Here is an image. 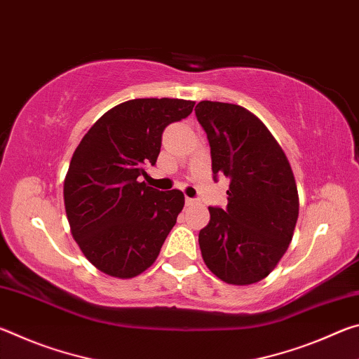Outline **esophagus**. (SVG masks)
Listing matches in <instances>:
<instances>
[{"mask_svg":"<svg viewBox=\"0 0 359 359\" xmlns=\"http://www.w3.org/2000/svg\"><path fill=\"white\" fill-rule=\"evenodd\" d=\"M185 203H187V205H194V204H198L196 199H193V198H187V199H185Z\"/></svg>","mask_w":359,"mask_h":359,"instance_id":"obj_1","label":"esophagus"}]
</instances>
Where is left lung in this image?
<instances>
[{"instance_id": "1", "label": "left lung", "mask_w": 359, "mask_h": 359, "mask_svg": "<svg viewBox=\"0 0 359 359\" xmlns=\"http://www.w3.org/2000/svg\"><path fill=\"white\" fill-rule=\"evenodd\" d=\"M208 133L212 172L229 177L228 208H209L199 248L212 274L252 285L274 271L293 239L299 196L290 161L257 115L229 102L194 107Z\"/></svg>"}]
</instances>
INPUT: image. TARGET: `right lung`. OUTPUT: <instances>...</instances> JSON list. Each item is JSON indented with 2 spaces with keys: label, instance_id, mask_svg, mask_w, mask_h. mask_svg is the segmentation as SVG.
<instances>
[{
  "label": "right lung",
  "instance_id": "add662e5",
  "mask_svg": "<svg viewBox=\"0 0 359 359\" xmlns=\"http://www.w3.org/2000/svg\"><path fill=\"white\" fill-rule=\"evenodd\" d=\"M194 101L139 98L101 115L82 137L66 172L63 196L71 234L96 269L133 278L155 263L184 209L180 190L149 187L169 123L191 114Z\"/></svg>",
  "mask_w": 359,
  "mask_h": 359
}]
</instances>
